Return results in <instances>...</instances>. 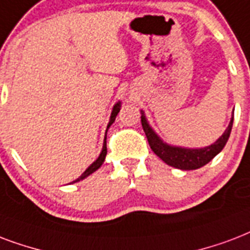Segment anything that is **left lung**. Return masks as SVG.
<instances>
[{
  "label": "left lung",
  "mask_w": 250,
  "mask_h": 250,
  "mask_svg": "<svg viewBox=\"0 0 250 250\" xmlns=\"http://www.w3.org/2000/svg\"><path fill=\"white\" fill-rule=\"evenodd\" d=\"M140 112H142L143 129L146 132L150 149L169 167L181 169V170H194V169H199V167H205L206 164H208L215 156L222 152V149L228 142V138L231 135L232 125H233V115H232L231 122L224 133L211 146H205V148H182V146H170L164 142L163 139L155 132V129L149 125L144 111L142 110Z\"/></svg>",
  "instance_id": "obj_1"
}]
</instances>
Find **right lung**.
I'll use <instances>...</instances> for the list:
<instances>
[{"label":"right lung","instance_id":"right-lung-1","mask_svg":"<svg viewBox=\"0 0 250 250\" xmlns=\"http://www.w3.org/2000/svg\"><path fill=\"white\" fill-rule=\"evenodd\" d=\"M121 106H122V102L121 101H118L117 104H114V107H112V111H111V115H110V121H108V125H107V129L110 128V125L115 122V118H117L118 112L121 111ZM107 129H106V133H107ZM106 155H107V148H106V135H104V146H102V150H101L100 156H98V159L95 160L94 163L91 164L90 167H87L86 170L83 171V174L77 178L76 181L73 182H70V184H76V182H79V181H83L85 180L86 177H89L91 173H94L95 170H98L101 167H102V164L104 163V159H106Z\"/></svg>","mask_w":250,"mask_h":250}]
</instances>
